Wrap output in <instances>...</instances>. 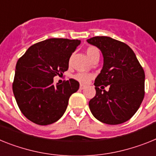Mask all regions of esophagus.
I'll use <instances>...</instances> for the list:
<instances>
[{"label":"esophagus","instance_id":"esophagus-1","mask_svg":"<svg viewBox=\"0 0 156 156\" xmlns=\"http://www.w3.org/2000/svg\"><path fill=\"white\" fill-rule=\"evenodd\" d=\"M85 88H86V86H84V85H82V84H81V85H80V87H79L80 89H84Z\"/></svg>","mask_w":156,"mask_h":156}]
</instances>
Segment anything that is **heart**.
Returning a JSON list of instances; mask_svg holds the SVG:
<instances>
[{
	"mask_svg": "<svg viewBox=\"0 0 156 156\" xmlns=\"http://www.w3.org/2000/svg\"><path fill=\"white\" fill-rule=\"evenodd\" d=\"M86 52L87 54L88 57L91 60L97 54H100L99 53V50L96 47H93V46H89V47L86 48ZM74 78H76L78 82H82V83H86L93 78V75L90 74H88V73H78L74 76Z\"/></svg>",
	"mask_w": 156,
	"mask_h": 156,
	"instance_id": "obj_1",
	"label": "heart"
}]
</instances>
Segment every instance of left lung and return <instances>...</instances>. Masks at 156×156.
Listing matches in <instances>:
<instances>
[{
  "label": "left lung",
  "mask_w": 156,
  "mask_h": 156,
  "mask_svg": "<svg viewBox=\"0 0 156 156\" xmlns=\"http://www.w3.org/2000/svg\"><path fill=\"white\" fill-rule=\"evenodd\" d=\"M104 56L101 73L95 79L96 96L89 101L93 115L101 122L118 125L133 116L144 97V71L131 48L110 37L87 40ZM109 86V90H104Z\"/></svg>",
  "instance_id": "left-lung-1"
}]
</instances>
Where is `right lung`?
<instances>
[{
  "instance_id": "add662e5",
  "label": "right lung",
  "mask_w": 156,
  "mask_h": 156,
  "mask_svg": "<svg viewBox=\"0 0 156 156\" xmlns=\"http://www.w3.org/2000/svg\"><path fill=\"white\" fill-rule=\"evenodd\" d=\"M80 43V40L47 39L30 46L19 59L12 90L20 111L30 121L46 126L63 116L79 83L70 78L55 86L53 78L67 70L70 55Z\"/></svg>"
}]
</instances>
